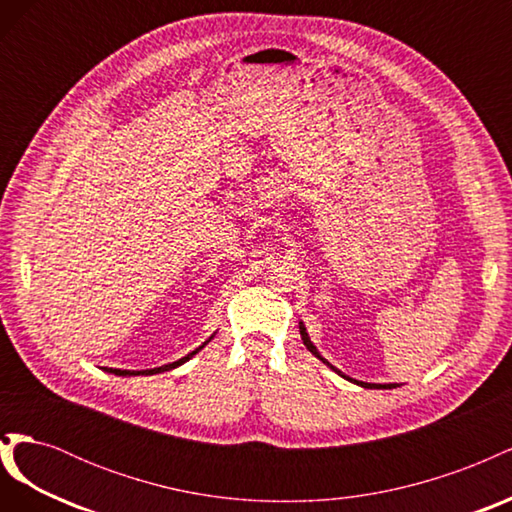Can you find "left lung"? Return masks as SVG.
Instances as JSON below:
<instances>
[{
	"mask_svg": "<svg viewBox=\"0 0 512 512\" xmlns=\"http://www.w3.org/2000/svg\"><path fill=\"white\" fill-rule=\"evenodd\" d=\"M299 333H301V339H303V344H305V348L312 352L316 359H320L324 365L327 367H331L337 376H342V378H346V380H350V382H354V384H359V386H363V389H395L397 384H371V382H361V380H354V378H348V376H344L342 371H339L337 367H333L327 359H322V354L318 352V348L312 344V339H309V335H307V329H305V324L303 322H299Z\"/></svg>",
	"mask_w": 512,
	"mask_h": 512,
	"instance_id": "left-lung-1",
	"label": "left lung"
}]
</instances>
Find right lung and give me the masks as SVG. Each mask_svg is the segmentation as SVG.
Wrapping results in <instances>:
<instances>
[{
  "label": "right lung",
  "instance_id": "right-lung-1",
  "mask_svg": "<svg viewBox=\"0 0 512 512\" xmlns=\"http://www.w3.org/2000/svg\"><path fill=\"white\" fill-rule=\"evenodd\" d=\"M213 335H215V333H213ZM213 335L207 339V342H205L203 346H198L196 350H192L190 354H185L183 359H179V361H175V363H168V365H162V367H153V369H141V371H134V369H115V367H104V371H108V374H115V376H153V374H160V371L175 369V367L183 365L185 361H190L196 352H200V350H203V348H205V346L211 342Z\"/></svg>",
  "mask_w": 512,
  "mask_h": 512
}]
</instances>
